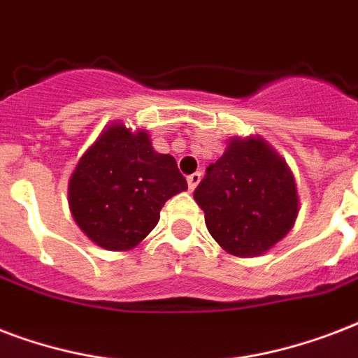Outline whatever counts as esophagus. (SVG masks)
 Segmentation results:
<instances>
[{"label":"esophagus","mask_w":358,"mask_h":358,"mask_svg":"<svg viewBox=\"0 0 358 358\" xmlns=\"http://www.w3.org/2000/svg\"><path fill=\"white\" fill-rule=\"evenodd\" d=\"M188 188H190V190H194V188L198 187V182L201 181V173H199V171H194L192 176H188Z\"/></svg>","instance_id":"esophagus-1"}]
</instances>
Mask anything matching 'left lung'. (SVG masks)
I'll return each mask as SVG.
<instances>
[{
  "label": "left lung",
  "instance_id": "obj_1",
  "mask_svg": "<svg viewBox=\"0 0 358 358\" xmlns=\"http://www.w3.org/2000/svg\"><path fill=\"white\" fill-rule=\"evenodd\" d=\"M213 239L235 256H257L295 224L297 187L285 162L262 140H235L207 166L194 190Z\"/></svg>",
  "mask_w": 358,
  "mask_h": 358
}]
</instances>
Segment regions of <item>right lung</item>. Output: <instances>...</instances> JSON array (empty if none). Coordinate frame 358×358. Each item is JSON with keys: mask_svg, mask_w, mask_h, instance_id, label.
Returning a JSON list of instances; mask_svg holds the SVG:
<instances>
[{"mask_svg": "<svg viewBox=\"0 0 358 358\" xmlns=\"http://www.w3.org/2000/svg\"><path fill=\"white\" fill-rule=\"evenodd\" d=\"M187 190L170 155L151 148L145 132L113 124L80 159L69 182V205L80 229L106 250H129L157 226L162 205Z\"/></svg>", "mask_w": 358, "mask_h": 358, "instance_id": "right-lung-1", "label": "right lung"}]
</instances>
